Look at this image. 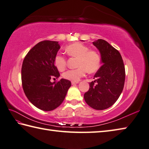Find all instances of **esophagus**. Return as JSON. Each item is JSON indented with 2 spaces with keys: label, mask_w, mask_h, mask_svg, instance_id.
Masks as SVG:
<instances>
[{
  "label": "esophagus",
  "mask_w": 149,
  "mask_h": 149,
  "mask_svg": "<svg viewBox=\"0 0 149 149\" xmlns=\"http://www.w3.org/2000/svg\"><path fill=\"white\" fill-rule=\"evenodd\" d=\"M77 83H79V82H74V81H72V84H77Z\"/></svg>",
  "instance_id": "1"
}]
</instances>
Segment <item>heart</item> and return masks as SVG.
<instances>
[{
  "label": "heart",
  "mask_w": 149,
  "mask_h": 149,
  "mask_svg": "<svg viewBox=\"0 0 149 149\" xmlns=\"http://www.w3.org/2000/svg\"><path fill=\"white\" fill-rule=\"evenodd\" d=\"M65 50L70 56L77 57V68L64 73L63 77L77 82L85 75L86 71L90 74L95 73L100 69L101 59L98 52L89 49L88 46L81 42H74L67 46ZM55 66L60 72L63 71L66 66V60L62 55H57L54 59Z\"/></svg>",
  "instance_id": "b5f03b06"
}]
</instances>
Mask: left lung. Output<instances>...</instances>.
Instances as JSON below:
<instances>
[{
	"instance_id": "left-lung-1",
	"label": "left lung",
	"mask_w": 149,
	"mask_h": 149,
	"mask_svg": "<svg viewBox=\"0 0 149 149\" xmlns=\"http://www.w3.org/2000/svg\"><path fill=\"white\" fill-rule=\"evenodd\" d=\"M93 45L100 51L103 65L95 73L84 99L92 109L104 110L115 103L123 91L125 66L120 53L106 40L98 39Z\"/></svg>"
}]
</instances>
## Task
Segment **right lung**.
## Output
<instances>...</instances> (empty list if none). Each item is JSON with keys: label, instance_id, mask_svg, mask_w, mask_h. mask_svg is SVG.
I'll list each match as a JSON object with an SVG mask.
<instances>
[{"label": "right lung", "instance_id": "add662e5", "mask_svg": "<svg viewBox=\"0 0 149 149\" xmlns=\"http://www.w3.org/2000/svg\"><path fill=\"white\" fill-rule=\"evenodd\" d=\"M60 48L57 41L43 40L28 52L22 63L21 79L25 95L35 107L44 111L59 107L72 85L65 79L57 83L50 81L60 76L54 64Z\"/></svg>", "mask_w": 149, "mask_h": 149}]
</instances>
